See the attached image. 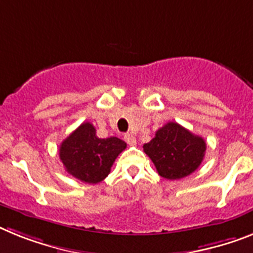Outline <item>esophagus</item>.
<instances>
[{"label": "esophagus", "instance_id": "esophagus-1", "mask_svg": "<svg viewBox=\"0 0 253 253\" xmlns=\"http://www.w3.org/2000/svg\"><path fill=\"white\" fill-rule=\"evenodd\" d=\"M125 141H126L128 145H136V137L133 136L132 133H126V135H125Z\"/></svg>", "mask_w": 253, "mask_h": 253}]
</instances>
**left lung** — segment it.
<instances>
[{"instance_id": "obj_1", "label": "left lung", "mask_w": 253, "mask_h": 253, "mask_svg": "<svg viewBox=\"0 0 253 253\" xmlns=\"http://www.w3.org/2000/svg\"><path fill=\"white\" fill-rule=\"evenodd\" d=\"M143 148L159 175L167 180H179L194 172L202 163L206 141L179 123L169 122Z\"/></svg>"}]
</instances>
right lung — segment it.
Masks as SVG:
<instances>
[{
  "label": "right lung",
  "mask_w": 253,
  "mask_h": 253,
  "mask_svg": "<svg viewBox=\"0 0 253 253\" xmlns=\"http://www.w3.org/2000/svg\"><path fill=\"white\" fill-rule=\"evenodd\" d=\"M126 146L118 137H97L96 128L84 122L61 143L59 157L68 173L87 184H96L109 175L114 161Z\"/></svg>",
  "instance_id": "1"
}]
</instances>
